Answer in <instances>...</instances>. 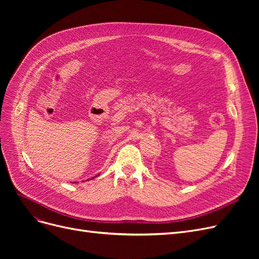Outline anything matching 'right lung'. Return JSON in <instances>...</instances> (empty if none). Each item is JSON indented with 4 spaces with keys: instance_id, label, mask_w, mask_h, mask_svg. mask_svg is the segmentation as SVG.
<instances>
[{
    "instance_id": "add662e5",
    "label": "right lung",
    "mask_w": 259,
    "mask_h": 259,
    "mask_svg": "<svg viewBox=\"0 0 259 259\" xmlns=\"http://www.w3.org/2000/svg\"><path fill=\"white\" fill-rule=\"evenodd\" d=\"M97 176H99V174H98V175H96V176H95V177H97ZM95 177H93V178H92V179H94V178H95ZM88 180H89V179H88Z\"/></svg>"
}]
</instances>
